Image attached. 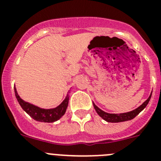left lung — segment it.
<instances>
[{
    "label": "left lung",
    "instance_id": "1",
    "mask_svg": "<svg viewBox=\"0 0 161 161\" xmlns=\"http://www.w3.org/2000/svg\"><path fill=\"white\" fill-rule=\"evenodd\" d=\"M149 100H150V97H148L147 101H145L139 108H137L135 110L128 112V113L108 114L106 112H104L101 109H99L95 104H93V107H94L97 113L100 115V117H102L104 120H106L108 123H120V122H125V121H128L134 119L136 115L139 114V113L141 111L142 109H144L145 106H147V103H148Z\"/></svg>",
    "mask_w": 161,
    "mask_h": 161
}]
</instances>
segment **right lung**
<instances>
[{
	"label": "right lung",
	"instance_id": "right-lung-1",
	"mask_svg": "<svg viewBox=\"0 0 161 161\" xmlns=\"http://www.w3.org/2000/svg\"><path fill=\"white\" fill-rule=\"evenodd\" d=\"M18 102H19L20 106L25 110L31 118L38 122H43V123H53L55 121L59 120L66 112L67 107L68 106V96L66 97L63 102L54 109H41L39 107L34 106L32 104L25 102L20 98L18 93H15Z\"/></svg>",
	"mask_w": 161,
	"mask_h": 161
}]
</instances>
